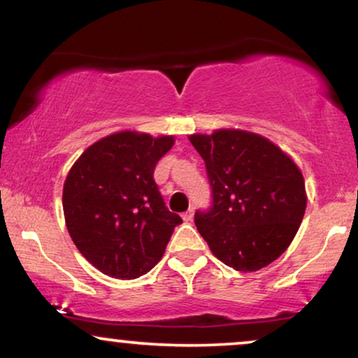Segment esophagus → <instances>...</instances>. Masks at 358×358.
I'll return each instance as SVG.
<instances>
[{
	"label": "esophagus",
	"instance_id": "1",
	"mask_svg": "<svg viewBox=\"0 0 358 358\" xmlns=\"http://www.w3.org/2000/svg\"><path fill=\"white\" fill-rule=\"evenodd\" d=\"M192 218H194V210L192 208L187 210V212H185V213H182L184 222H192Z\"/></svg>",
	"mask_w": 358,
	"mask_h": 358
}]
</instances>
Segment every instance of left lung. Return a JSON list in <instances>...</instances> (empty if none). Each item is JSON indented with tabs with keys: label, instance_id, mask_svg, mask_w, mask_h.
Wrapping results in <instances>:
<instances>
[{
	"label": "left lung",
	"instance_id": "left-lung-1",
	"mask_svg": "<svg viewBox=\"0 0 358 358\" xmlns=\"http://www.w3.org/2000/svg\"><path fill=\"white\" fill-rule=\"evenodd\" d=\"M205 161L213 205L195 213V227L213 256L239 272L280 257L306 210L305 179L285 151L266 136L238 129L194 134Z\"/></svg>",
	"mask_w": 358,
	"mask_h": 358
}]
</instances>
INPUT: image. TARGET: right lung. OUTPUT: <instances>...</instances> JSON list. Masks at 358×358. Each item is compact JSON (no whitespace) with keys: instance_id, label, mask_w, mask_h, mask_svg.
<instances>
[{"instance_id":"add662e5","label":"right lung","mask_w":358,"mask_h":358,"mask_svg":"<svg viewBox=\"0 0 358 358\" xmlns=\"http://www.w3.org/2000/svg\"><path fill=\"white\" fill-rule=\"evenodd\" d=\"M174 136L124 130L97 140L71 166L63 185L68 233L87 262L131 280L163 257L179 215L166 208L153 179Z\"/></svg>"}]
</instances>
